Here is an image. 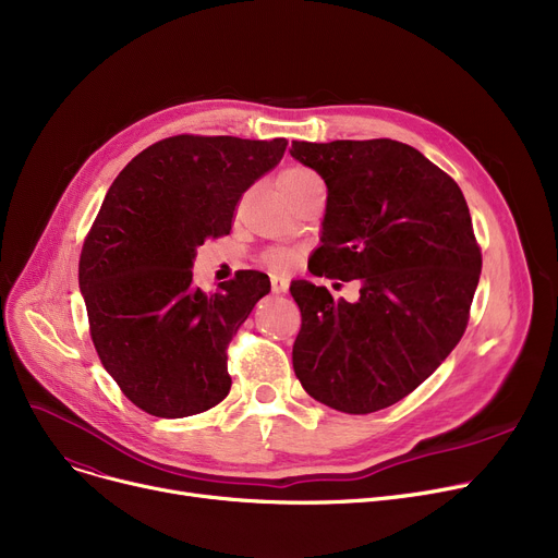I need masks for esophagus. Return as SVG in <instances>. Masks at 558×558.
I'll use <instances>...</instances> for the list:
<instances>
[{
    "label": "esophagus",
    "mask_w": 558,
    "mask_h": 558,
    "mask_svg": "<svg viewBox=\"0 0 558 558\" xmlns=\"http://www.w3.org/2000/svg\"><path fill=\"white\" fill-rule=\"evenodd\" d=\"M289 287V280L284 276H271V291L274 294H284Z\"/></svg>",
    "instance_id": "1"
}]
</instances>
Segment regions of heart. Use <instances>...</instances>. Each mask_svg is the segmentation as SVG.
<instances>
[{
    "label": "heart",
    "mask_w": 558,
    "mask_h": 558,
    "mask_svg": "<svg viewBox=\"0 0 558 558\" xmlns=\"http://www.w3.org/2000/svg\"><path fill=\"white\" fill-rule=\"evenodd\" d=\"M314 179H316V175L310 169L289 167L278 175V190L282 192V190H291V187H301V185H305ZM269 262L274 264V267H287V264L291 262V255L284 253V251H276V253L269 255Z\"/></svg>",
    "instance_id": "1"
}]
</instances>
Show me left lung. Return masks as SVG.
<instances>
[{
  "instance_id": "left-lung-1",
  "label": "left lung",
  "mask_w": 558,
  "mask_h": 558,
  "mask_svg": "<svg viewBox=\"0 0 558 558\" xmlns=\"http://www.w3.org/2000/svg\"><path fill=\"white\" fill-rule=\"evenodd\" d=\"M328 187L314 276L360 280L355 303L291 280L294 373L318 402L371 414L412 393L459 343L482 274L459 185L396 140L291 142Z\"/></svg>"
}]
</instances>
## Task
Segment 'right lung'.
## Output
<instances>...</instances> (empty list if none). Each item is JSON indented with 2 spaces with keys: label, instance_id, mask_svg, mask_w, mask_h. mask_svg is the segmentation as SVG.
I'll return each instance as SVG.
<instances>
[{
  "label": "right lung",
  "instance_id": "1",
  "mask_svg": "<svg viewBox=\"0 0 558 558\" xmlns=\"http://www.w3.org/2000/svg\"><path fill=\"white\" fill-rule=\"evenodd\" d=\"M284 149V137L175 135L110 185L81 251L78 287L104 368L146 414L185 418L228 396L226 345L271 282L240 271L208 296L192 282L194 257L230 232L240 196Z\"/></svg>",
  "mask_w": 558,
  "mask_h": 558
}]
</instances>
